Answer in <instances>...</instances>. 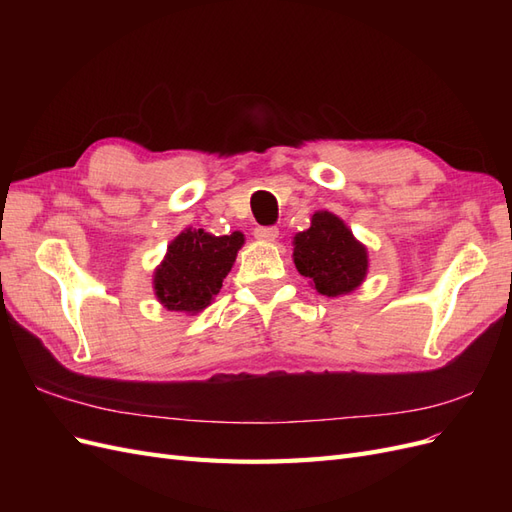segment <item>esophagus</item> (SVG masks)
I'll use <instances>...</instances> for the list:
<instances>
[{
	"instance_id": "esophagus-1",
	"label": "esophagus",
	"mask_w": 512,
	"mask_h": 512,
	"mask_svg": "<svg viewBox=\"0 0 512 512\" xmlns=\"http://www.w3.org/2000/svg\"><path fill=\"white\" fill-rule=\"evenodd\" d=\"M277 235H280V230H277L275 226H258L254 230V237L258 241H275Z\"/></svg>"
}]
</instances>
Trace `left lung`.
I'll list each match as a JSON object with an SVG mask.
<instances>
[{"instance_id":"obj_1","label":"left lung","mask_w":512,"mask_h":512,"mask_svg":"<svg viewBox=\"0 0 512 512\" xmlns=\"http://www.w3.org/2000/svg\"><path fill=\"white\" fill-rule=\"evenodd\" d=\"M294 265L314 282L316 290L337 297L354 290L367 273L365 247L346 224L329 211H318L312 226L294 237Z\"/></svg>"}]
</instances>
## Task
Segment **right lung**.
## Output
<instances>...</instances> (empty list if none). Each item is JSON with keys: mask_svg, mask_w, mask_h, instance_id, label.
<instances>
[{"mask_svg": "<svg viewBox=\"0 0 512 512\" xmlns=\"http://www.w3.org/2000/svg\"><path fill=\"white\" fill-rule=\"evenodd\" d=\"M241 245V232L213 237L203 228L183 230L168 245L166 258L153 275L160 303L170 312L196 314L205 309L220 292Z\"/></svg>", "mask_w": 512, "mask_h": 512, "instance_id": "add662e5", "label": "right lung"}]
</instances>
